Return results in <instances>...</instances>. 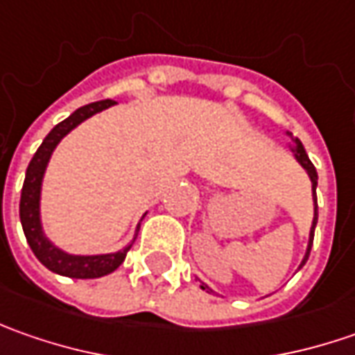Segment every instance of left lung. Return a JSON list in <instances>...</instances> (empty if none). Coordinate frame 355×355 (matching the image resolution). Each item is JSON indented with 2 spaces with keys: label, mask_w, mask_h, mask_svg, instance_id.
<instances>
[{
  "label": "left lung",
  "mask_w": 355,
  "mask_h": 355,
  "mask_svg": "<svg viewBox=\"0 0 355 355\" xmlns=\"http://www.w3.org/2000/svg\"><path fill=\"white\" fill-rule=\"evenodd\" d=\"M286 136L293 140V144H288V148H291V152L296 157V162L304 168V171L308 173V178H310V182H312V201H314V219H312V227H310V235H308V247L306 252H304V259H302V263L298 268H302V266L306 265L308 257H310V249H312V243H314V229H316V223H318V201H316V185H318V173H316V168H314V164L310 162V157H308L306 150H304V146L302 142L298 140V138H294L291 132H286ZM201 288L203 291H211L205 282H201Z\"/></svg>",
  "instance_id": "1"
}]
</instances>
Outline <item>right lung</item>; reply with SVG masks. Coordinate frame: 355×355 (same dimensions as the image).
I'll return each mask as SVG.
<instances>
[{"label":"right lung","instance_id":"1","mask_svg":"<svg viewBox=\"0 0 355 355\" xmlns=\"http://www.w3.org/2000/svg\"><path fill=\"white\" fill-rule=\"evenodd\" d=\"M114 101H101V103H90L87 106H80L69 118H64L59 122L55 128L45 136L43 144L39 146V150L35 152L33 159L29 162V168L25 173V182L21 189L19 201V219L23 225L25 239L35 252V257L47 266L49 270L69 277V279H98L104 275L114 272L118 266L124 263L126 252L130 251L132 243L136 241L140 223L136 227L134 239L130 241L126 247H122L116 252H103V254H73V252L64 251L61 247H57L51 239L47 237L43 221H41V191H43V180H45V171H47L49 159L53 156L55 148L59 146L62 138L73 132V130L83 124L90 116L103 112L106 108L114 106ZM146 215H142V219Z\"/></svg>","mask_w":355,"mask_h":355}]
</instances>
